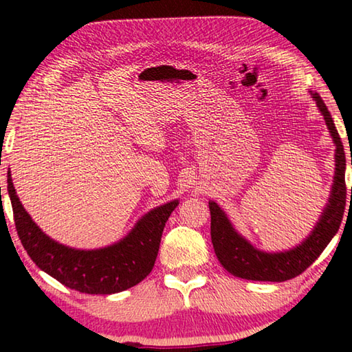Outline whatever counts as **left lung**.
<instances>
[{
    "instance_id": "1",
    "label": "left lung",
    "mask_w": 352,
    "mask_h": 352,
    "mask_svg": "<svg viewBox=\"0 0 352 352\" xmlns=\"http://www.w3.org/2000/svg\"><path fill=\"white\" fill-rule=\"evenodd\" d=\"M315 104L324 116L326 126L329 129L333 144H336V175H333L332 190L329 201L324 206L321 217L300 245L281 253H265L254 248L252 243L237 233L234 226L226 217L223 210L216 201H210L211 211V241L217 259L226 272L242 279L252 281H272L283 283L287 279L301 275L311 267L315 259L323 253L327 243L340 228L344 206H346V183H344V169H346V158H344L343 142L338 135L336 124L323 99L318 93H312ZM352 164V158H351ZM352 200V188H351Z\"/></svg>"
}]
</instances>
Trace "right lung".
I'll list each match as a JSON object with an SVG mask.
<instances>
[{
    "label": "right lung",
    "mask_w": 352,
    "mask_h": 352,
    "mask_svg": "<svg viewBox=\"0 0 352 352\" xmlns=\"http://www.w3.org/2000/svg\"><path fill=\"white\" fill-rule=\"evenodd\" d=\"M1 189V188H0ZM8 192L23 247L38 269L82 294L111 295L141 283L152 272L164 225L178 200L148 211L130 233L113 245L76 250L52 241L23 208L8 172Z\"/></svg>",
    "instance_id": "right-lung-1"
}]
</instances>
